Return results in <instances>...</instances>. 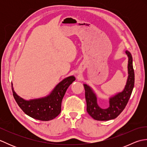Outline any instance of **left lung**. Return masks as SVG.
Masks as SVG:
<instances>
[{
  "instance_id": "obj_1",
  "label": "left lung",
  "mask_w": 147,
  "mask_h": 147,
  "mask_svg": "<svg viewBox=\"0 0 147 147\" xmlns=\"http://www.w3.org/2000/svg\"><path fill=\"white\" fill-rule=\"evenodd\" d=\"M126 54L128 57L127 76L126 84L124 90L109 98V105L107 108H101L98 105L97 97L90 86L83 84L85 90L87 112L92 118L97 121H109L116 118L125 108L132 93L135 84V73L133 66V58L127 51Z\"/></svg>"
}]
</instances>
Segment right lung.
Listing matches in <instances>:
<instances>
[{
	"mask_svg": "<svg viewBox=\"0 0 147 147\" xmlns=\"http://www.w3.org/2000/svg\"><path fill=\"white\" fill-rule=\"evenodd\" d=\"M75 80L74 76L65 78L55 86L49 95L42 98L24 100L14 92L11 83L12 93L16 102L26 115L37 120L51 121L61 113L62 98L68 87Z\"/></svg>",
	"mask_w": 147,
	"mask_h": 147,
	"instance_id": "right-lung-1",
	"label": "right lung"
}]
</instances>
